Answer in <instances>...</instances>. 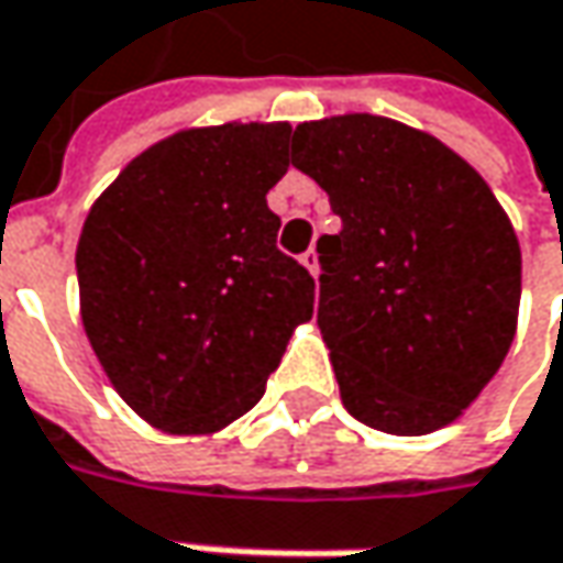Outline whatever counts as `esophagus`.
I'll return each instance as SVG.
<instances>
[{
  "label": "esophagus",
  "instance_id": "obj_1",
  "mask_svg": "<svg viewBox=\"0 0 563 563\" xmlns=\"http://www.w3.org/2000/svg\"><path fill=\"white\" fill-rule=\"evenodd\" d=\"M301 264H305V267H308V274H311V277H318V252H314V249H308V252H305V255H301Z\"/></svg>",
  "mask_w": 563,
  "mask_h": 563
}]
</instances>
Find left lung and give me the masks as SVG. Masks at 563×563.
<instances>
[{"label": "left lung", "mask_w": 563, "mask_h": 563, "mask_svg": "<svg viewBox=\"0 0 563 563\" xmlns=\"http://www.w3.org/2000/svg\"><path fill=\"white\" fill-rule=\"evenodd\" d=\"M292 167L342 218L320 236L318 327L345 411L393 437L464 415L517 333L520 243L486 180L379 114L305 121Z\"/></svg>", "instance_id": "1"}]
</instances>
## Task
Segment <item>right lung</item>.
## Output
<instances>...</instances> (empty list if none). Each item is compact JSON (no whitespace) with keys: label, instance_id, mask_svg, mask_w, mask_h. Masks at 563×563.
<instances>
[{"label":"right lung","instance_id":"obj_1","mask_svg":"<svg viewBox=\"0 0 563 563\" xmlns=\"http://www.w3.org/2000/svg\"><path fill=\"white\" fill-rule=\"evenodd\" d=\"M286 121L189 126L140 152L92 202L77 283L87 340L118 396L174 437L252 411L314 314L311 274L277 249L267 192Z\"/></svg>","mask_w":563,"mask_h":563}]
</instances>
